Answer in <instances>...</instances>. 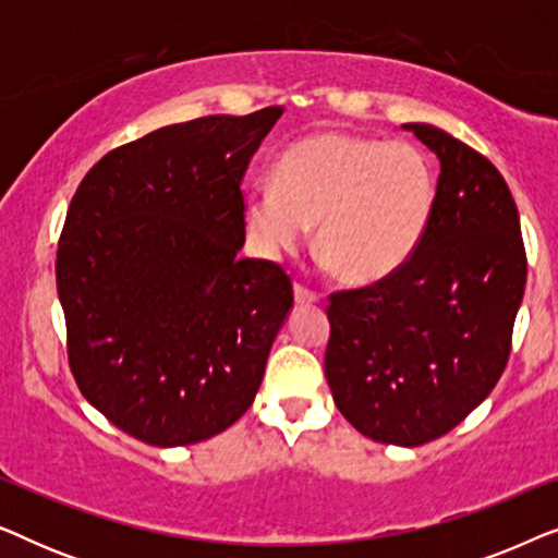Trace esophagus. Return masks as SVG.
Returning a JSON list of instances; mask_svg holds the SVG:
<instances>
[{
	"label": "esophagus",
	"mask_w": 558,
	"mask_h": 558,
	"mask_svg": "<svg viewBox=\"0 0 558 558\" xmlns=\"http://www.w3.org/2000/svg\"><path fill=\"white\" fill-rule=\"evenodd\" d=\"M294 302L296 304H317L319 296H317V292H312V289H307V287L294 284Z\"/></svg>",
	"instance_id": "esophagus-1"
}]
</instances>
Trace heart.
<instances>
[{"label": "heart", "instance_id": "1", "mask_svg": "<svg viewBox=\"0 0 558 558\" xmlns=\"http://www.w3.org/2000/svg\"><path fill=\"white\" fill-rule=\"evenodd\" d=\"M437 205V174L411 142L323 132L279 157L274 185L246 197L248 239L271 262L317 223L327 262L353 284L391 277L414 256Z\"/></svg>", "mask_w": 558, "mask_h": 558}]
</instances>
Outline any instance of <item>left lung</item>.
I'll list each match as a JSON object with an SVG mask.
<instances>
[{
    "label": "left lung",
    "instance_id": "obj_1",
    "mask_svg": "<svg viewBox=\"0 0 558 558\" xmlns=\"http://www.w3.org/2000/svg\"><path fill=\"white\" fill-rule=\"evenodd\" d=\"M403 129L439 159L432 223L391 277L330 294L325 376L357 432L418 447L452 432L506 371L525 248L490 159L432 124Z\"/></svg>",
    "mask_w": 558,
    "mask_h": 558
}]
</instances>
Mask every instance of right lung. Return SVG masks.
<instances>
[{
  "mask_svg": "<svg viewBox=\"0 0 558 558\" xmlns=\"http://www.w3.org/2000/svg\"><path fill=\"white\" fill-rule=\"evenodd\" d=\"M281 113L162 126L75 190L56 262L68 363L90 407L144 445L216 437L262 386L294 294L279 264L239 258L241 180Z\"/></svg>",
  "mask_w": 558,
  "mask_h": 558,
  "instance_id": "obj_1",
  "label": "right lung"
}]
</instances>
